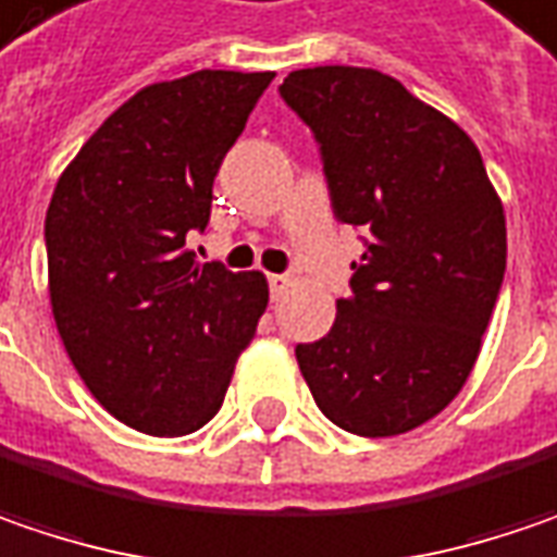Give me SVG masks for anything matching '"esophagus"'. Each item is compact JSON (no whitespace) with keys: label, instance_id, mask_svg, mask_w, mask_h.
I'll return each instance as SVG.
<instances>
[{"label":"esophagus","instance_id":"obj_1","mask_svg":"<svg viewBox=\"0 0 557 557\" xmlns=\"http://www.w3.org/2000/svg\"><path fill=\"white\" fill-rule=\"evenodd\" d=\"M288 285H292V278H288V275H269V292H272V297H275V300L288 292Z\"/></svg>","mask_w":557,"mask_h":557}]
</instances>
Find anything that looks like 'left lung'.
<instances>
[{"label": "left lung", "mask_w": 557, "mask_h": 557, "mask_svg": "<svg viewBox=\"0 0 557 557\" xmlns=\"http://www.w3.org/2000/svg\"><path fill=\"white\" fill-rule=\"evenodd\" d=\"M335 215L370 232L332 332L297 345L313 401L363 438L417 430L458 398L508 260L505 207L470 134L373 69L292 71Z\"/></svg>", "instance_id": "left-lung-1"}]
</instances>
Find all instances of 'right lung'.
<instances>
[{
  "label": "right lung",
  "mask_w": 557,
  "mask_h": 557,
  "mask_svg": "<svg viewBox=\"0 0 557 557\" xmlns=\"http://www.w3.org/2000/svg\"><path fill=\"white\" fill-rule=\"evenodd\" d=\"M275 71H194L122 102L59 175L49 304L90 395L147 435H187L225 401L269 304L263 272L197 263L212 182Z\"/></svg>",
  "instance_id": "1"
}]
</instances>
